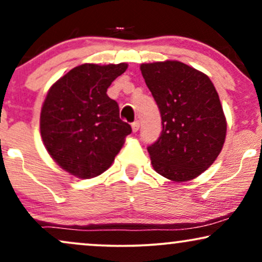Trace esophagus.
Segmentation results:
<instances>
[{
	"label": "esophagus",
	"mask_w": 262,
	"mask_h": 262,
	"mask_svg": "<svg viewBox=\"0 0 262 262\" xmlns=\"http://www.w3.org/2000/svg\"><path fill=\"white\" fill-rule=\"evenodd\" d=\"M139 127H140V123H139V121H135V122L132 123V129H133L134 133H135V132L139 130Z\"/></svg>",
	"instance_id": "1"
}]
</instances>
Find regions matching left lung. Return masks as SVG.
Wrapping results in <instances>:
<instances>
[{
	"instance_id": "obj_1",
	"label": "left lung",
	"mask_w": 262,
	"mask_h": 262,
	"mask_svg": "<svg viewBox=\"0 0 262 262\" xmlns=\"http://www.w3.org/2000/svg\"><path fill=\"white\" fill-rule=\"evenodd\" d=\"M161 114L159 139L148 146L154 170L176 182L206 171L222 151L227 122L207 75L180 61L140 65Z\"/></svg>"
}]
</instances>
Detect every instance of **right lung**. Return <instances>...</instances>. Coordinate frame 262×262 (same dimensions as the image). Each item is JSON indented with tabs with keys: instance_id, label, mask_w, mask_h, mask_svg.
Returning a JSON list of instances; mask_svg holds the SVG:
<instances>
[{
	"instance_id": "1",
	"label": "right lung",
	"mask_w": 262,
	"mask_h": 262,
	"mask_svg": "<svg viewBox=\"0 0 262 262\" xmlns=\"http://www.w3.org/2000/svg\"><path fill=\"white\" fill-rule=\"evenodd\" d=\"M125 62L82 64L48 91L40 113V134L61 169L80 179L101 175L112 165L132 127L107 89L127 70Z\"/></svg>"
}]
</instances>
